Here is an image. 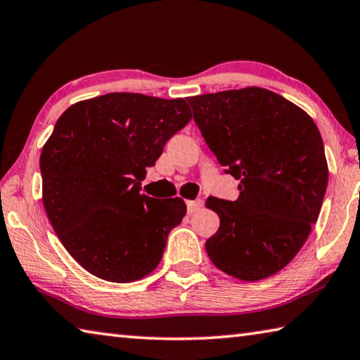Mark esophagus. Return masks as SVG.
I'll list each match as a JSON object with an SVG mask.
<instances>
[{"mask_svg":"<svg viewBox=\"0 0 360 360\" xmlns=\"http://www.w3.org/2000/svg\"><path fill=\"white\" fill-rule=\"evenodd\" d=\"M186 205H187L188 214H193V212L200 211L201 206H202V205H201V200H187Z\"/></svg>","mask_w":360,"mask_h":360,"instance_id":"1","label":"esophagus"}]
</instances>
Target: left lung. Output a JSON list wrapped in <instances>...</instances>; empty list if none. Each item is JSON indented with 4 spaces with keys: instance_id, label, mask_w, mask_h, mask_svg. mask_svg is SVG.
<instances>
[{
    "instance_id": "8db88e82",
    "label": "left lung",
    "mask_w": 360,
    "mask_h": 360,
    "mask_svg": "<svg viewBox=\"0 0 360 360\" xmlns=\"http://www.w3.org/2000/svg\"><path fill=\"white\" fill-rule=\"evenodd\" d=\"M188 103L209 149L239 181L236 201L206 200L220 219L209 258L244 282L271 277L296 257L321 211L329 179L321 134L302 108L264 88Z\"/></svg>"
}]
</instances>
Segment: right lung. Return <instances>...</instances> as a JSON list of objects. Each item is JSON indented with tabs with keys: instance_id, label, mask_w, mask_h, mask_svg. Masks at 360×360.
I'll list each match as a JSON object with an SVG mask.
<instances>
[{
	"instance_id": "1",
	"label": "right lung",
	"mask_w": 360,
	"mask_h": 360,
	"mask_svg": "<svg viewBox=\"0 0 360 360\" xmlns=\"http://www.w3.org/2000/svg\"><path fill=\"white\" fill-rule=\"evenodd\" d=\"M192 120L184 99L110 93L64 112L41 154L42 201L64 248L83 269L129 283L159 266L182 198L140 193L146 168Z\"/></svg>"
}]
</instances>
